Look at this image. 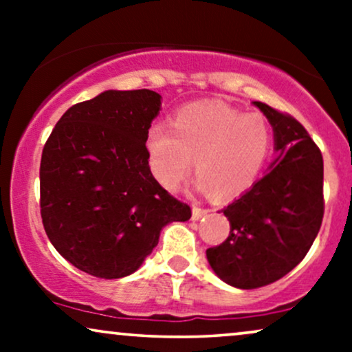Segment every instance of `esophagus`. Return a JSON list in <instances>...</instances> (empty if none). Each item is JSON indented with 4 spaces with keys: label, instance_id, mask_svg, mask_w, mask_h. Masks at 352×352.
I'll return each instance as SVG.
<instances>
[{
    "label": "esophagus",
    "instance_id": "obj_1",
    "mask_svg": "<svg viewBox=\"0 0 352 352\" xmlns=\"http://www.w3.org/2000/svg\"><path fill=\"white\" fill-rule=\"evenodd\" d=\"M210 212V210H207V208H200V207H193L192 208V218L193 220H200L201 217H205L207 215V213Z\"/></svg>",
    "mask_w": 352,
    "mask_h": 352
}]
</instances>
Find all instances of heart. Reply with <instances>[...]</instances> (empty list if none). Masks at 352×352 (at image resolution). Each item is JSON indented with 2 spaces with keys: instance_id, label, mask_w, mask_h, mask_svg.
I'll return each mask as SVG.
<instances>
[{
  "instance_id": "obj_1",
  "label": "heart",
  "mask_w": 352,
  "mask_h": 352,
  "mask_svg": "<svg viewBox=\"0 0 352 352\" xmlns=\"http://www.w3.org/2000/svg\"><path fill=\"white\" fill-rule=\"evenodd\" d=\"M172 129L153 124L145 148L155 179L177 190L187 179L195 157L197 187L217 199H232L256 180L270 151V127L256 112L220 102H195L179 109Z\"/></svg>"
}]
</instances>
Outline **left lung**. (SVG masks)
I'll return each instance as SVG.
<instances>
[{"label":"left lung","mask_w":352,"mask_h":352,"mask_svg":"<svg viewBox=\"0 0 352 352\" xmlns=\"http://www.w3.org/2000/svg\"><path fill=\"white\" fill-rule=\"evenodd\" d=\"M273 127L276 159L263 179L223 208L230 235L207 250L221 281L254 289L278 281L309 252L324 215L322 155L289 114L253 102Z\"/></svg>","instance_id":"left-lung-1"}]
</instances>
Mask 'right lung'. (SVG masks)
<instances>
[{
  "label": "right lung",
  "mask_w": 352,
  "mask_h": 352,
  "mask_svg": "<svg viewBox=\"0 0 352 352\" xmlns=\"http://www.w3.org/2000/svg\"><path fill=\"white\" fill-rule=\"evenodd\" d=\"M160 99L148 89L104 91L67 109L44 145V230L80 272L106 280L129 276L165 225L192 217L148 167L145 139Z\"/></svg>",
  "instance_id": "add662e5"
}]
</instances>
